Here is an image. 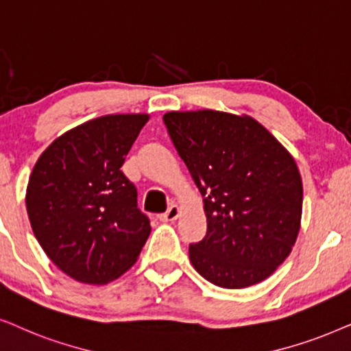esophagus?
<instances>
[{
  "mask_svg": "<svg viewBox=\"0 0 351 351\" xmlns=\"http://www.w3.org/2000/svg\"><path fill=\"white\" fill-rule=\"evenodd\" d=\"M180 213H181V208L178 207V205L173 204L165 213L160 215V219H162V221H175V219L180 217Z\"/></svg>",
  "mask_w": 351,
  "mask_h": 351,
  "instance_id": "obj_1",
  "label": "esophagus"
}]
</instances>
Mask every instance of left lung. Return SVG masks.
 I'll list each match as a JSON object with an SVG mask.
<instances>
[{
    "mask_svg": "<svg viewBox=\"0 0 351 351\" xmlns=\"http://www.w3.org/2000/svg\"><path fill=\"white\" fill-rule=\"evenodd\" d=\"M168 134L204 195L207 234L189 245L194 269L223 289L269 278L302 221V176L291 152L249 115L167 112Z\"/></svg>",
    "mask_w": 351,
    "mask_h": 351,
    "instance_id": "left-lung-1",
    "label": "left lung"
}]
</instances>
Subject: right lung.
I'll return each instance as SVG.
<instances>
[{
	"label": "right lung",
	"mask_w": 351,
	"mask_h": 351,
	"mask_svg": "<svg viewBox=\"0 0 351 351\" xmlns=\"http://www.w3.org/2000/svg\"><path fill=\"white\" fill-rule=\"evenodd\" d=\"M147 114L93 119L56 138L27 184L32 230L49 260L75 281L102 286L136 263L151 223L123 171Z\"/></svg>",
	"instance_id": "obj_1"
}]
</instances>
